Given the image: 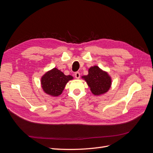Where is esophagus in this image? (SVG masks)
Returning a JSON list of instances; mask_svg holds the SVG:
<instances>
[{
  "label": "esophagus",
  "instance_id": "esophagus-1",
  "mask_svg": "<svg viewBox=\"0 0 153 153\" xmlns=\"http://www.w3.org/2000/svg\"><path fill=\"white\" fill-rule=\"evenodd\" d=\"M75 76L76 78H78H78H80V73L79 72H76L75 73Z\"/></svg>",
  "mask_w": 153,
  "mask_h": 153
}]
</instances>
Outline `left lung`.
I'll return each instance as SVG.
<instances>
[{"label": "left lung", "mask_w": 153, "mask_h": 153, "mask_svg": "<svg viewBox=\"0 0 153 153\" xmlns=\"http://www.w3.org/2000/svg\"><path fill=\"white\" fill-rule=\"evenodd\" d=\"M83 78L91 88V92L94 95L103 94L107 92L111 85V78L108 73L94 66L90 68L89 74Z\"/></svg>", "instance_id": "8db88e82"}]
</instances>
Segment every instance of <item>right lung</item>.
Listing matches in <instances>:
<instances>
[{
	"mask_svg": "<svg viewBox=\"0 0 153 153\" xmlns=\"http://www.w3.org/2000/svg\"><path fill=\"white\" fill-rule=\"evenodd\" d=\"M71 75H65L57 68L48 71L41 78V85L46 93L57 96L62 93L67 82L73 79Z\"/></svg>",
	"mask_w": 153,
	"mask_h": 153,
	"instance_id": "add662e5",
	"label": "right lung"
}]
</instances>
